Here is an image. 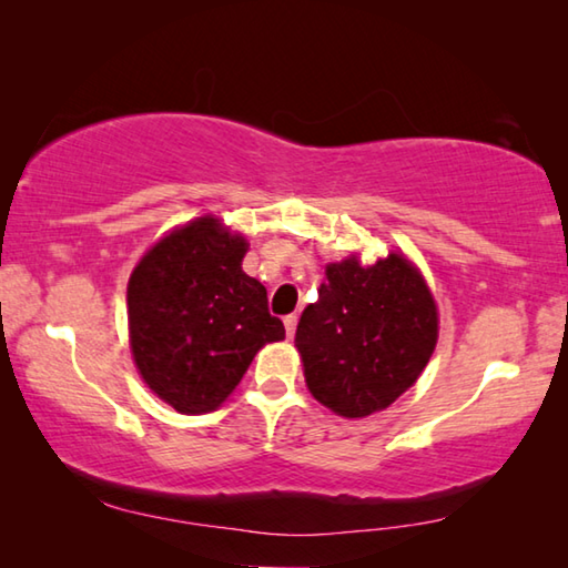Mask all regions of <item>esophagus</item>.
Wrapping results in <instances>:
<instances>
[{
	"instance_id": "obj_1",
	"label": "esophagus",
	"mask_w": 568,
	"mask_h": 568,
	"mask_svg": "<svg viewBox=\"0 0 568 568\" xmlns=\"http://www.w3.org/2000/svg\"><path fill=\"white\" fill-rule=\"evenodd\" d=\"M285 335L287 338H293L295 335V325H297V315H285Z\"/></svg>"
}]
</instances>
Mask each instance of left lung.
<instances>
[{
  "label": "left lung",
  "mask_w": 568,
  "mask_h": 568,
  "mask_svg": "<svg viewBox=\"0 0 568 568\" xmlns=\"http://www.w3.org/2000/svg\"><path fill=\"white\" fill-rule=\"evenodd\" d=\"M318 303L295 331L305 383L343 418L388 408L426 368L438 313L416 267L398 253L363 267L355 257L328 265Z\"/></svg>",
  "instance_id": "1"
}]
</instances>
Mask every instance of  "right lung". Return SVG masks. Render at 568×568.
<instances>
[{
    "instance_id": "1",
    "label": "right lung",
    "mask_w": 568,
    "mask_h": 568,
    "mask_svg": "<svg viewBox=\"0 0 568 568\" xmlns=\"http://www.w3.org/2000/svg\"><path fill=\"white\" fill-rule=\"evenodd\" d=\"M247 243L197 217L142 257L128 285L134 363L180 413L215 410L265 343L283 341L261 281L243 273Z\"/></svg>"
}]
</instances>
